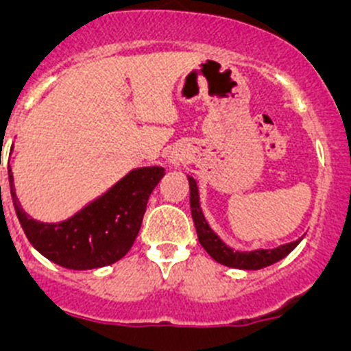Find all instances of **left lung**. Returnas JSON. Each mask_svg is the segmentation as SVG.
Listing matches in <instances>:
<instances>
[{"instance_id":"1","label":"left lung","mask_w":351,"mask_h":351,"mask_svg":"<svg viewBox=\"0 0 351 351\" xmlns=\"http://www.w3.org/2000/svg\"><path fill=\"white\" fill-rule=\"evenodd\" d=\"M190 183V208H192L193 224H195L198 241H200L204 250L214 258L217 263L226 265L231 268H241V270H260V268L268 267V265L277 263L278 260L285 258L300 239L292 243L282 244V246L274 247V250H256V251H234L219 239V236L208 228L207 221H205L204 214H202L200 204H198V190L197 183L193 178H189Z\"/></svg>"}]
</instances>
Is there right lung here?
<instances>
[{"label":"right lung","instance_id":"obj_1","mask_svg":"<svg viewBox=\"0 0 351 351\" xmlns=\"http://www.w3.org/2000/svg\"><path fill=\"white\" fill-rule=\"evenodd\" d=\"M8 176L16 217L32 246L61 267L91 270L115 263L132 247L147 200L165 169H134L104 197L59 224H42L28 217L16 200L12 169Z\"/></svg>","mask_w":351,"mask_h":351}]
</instances>
